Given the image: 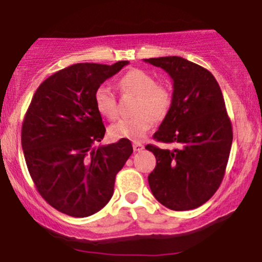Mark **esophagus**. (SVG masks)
Instances as JSON below:
<instances>
[{"instance_id":"1","label":"esophagus","mask_w":262,"mask_h":262,"mask_svg":"<svg viewBox=\"0 0 262 262\" xmlns=\"http://www.w3.org/2000/svg\"><path fill=\"white\" fill-rule=\"evenodd\" d=\"M144 148V146L143 144H141V143H133V149H134V152H141L142 149H143Z\"/></svg>"}]
</instances>
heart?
<instances>
[{
  "mask_svg": "<svg viewBox=\"0 0 262 262\" xmlns=\"http://www.w3.org/2000/svg\"><path fill=\"white\" fill-rule=\"evenodd\" d=\"M123 94L137 96L133 118L120 119L109 128L110 138L114 141L129 139L138 142L146 137L155 125V120H162L172 106V91L165 84L157 83L150 73L143 70H132L119 81ZM95 106L100 115L114 119L118 113L114 92L109 86L101 84L95 90Z\"/></svg>",
  "mask_w": 262,
  "mask_h": 262,
  "instance_id": "1",
  "label": "heart"
}]
</instances>
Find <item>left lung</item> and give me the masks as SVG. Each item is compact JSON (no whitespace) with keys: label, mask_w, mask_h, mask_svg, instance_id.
<instances>
[{"label":"left lung","mask_w":262,"mask_h":262,"mask_svg":"<svg viewBox=\"0 0 262 262\" xmlns=\"http://www.w3.org/2000/svg\"><path fill=\"white\" fill-rule=\"evenodd\" d=\"M144 62L162 68L173 82L172 106L153 138L179 144L175 149L146 146L156 157L150 191L168 209H195L218 190L231 152L233 133L221 87L209 71L185 58Z\"/></svg>","instance_id":"left-lung-1"}]
</instances>
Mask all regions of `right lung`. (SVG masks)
<instances>
[{
  "mask_svg": "<svg viewBox=\"0 0 262 262\" xmlns=\"http://www.w3.org/2000/svg\"><path fill=\"white\" fill-rule=\"evenodd\" d=\"M128 63H77L58 71L38 87L26 112L21 144L28 170L44 200L67 215L101 210L133 153L129 139L94 147L105 136L95 90Z\"/></svg>",
  "mask_w": 262,
  "mask_h": 262,
  "instance_id": "right-lung-1",
  "label": "right lung"
}]
</instances>
